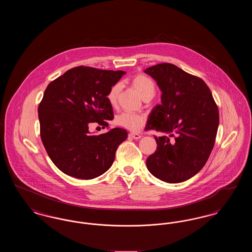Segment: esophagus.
Returning a JSON list of instances; mask_svg holds the SVG:
<instances>
[{"label": "esophagus", "mask_w": 252, "mask_h": 252, "mask_svg": "<svg viewBox=\"0 0 252 252\" xmlns=\"http://www.w3.org/2000/svg\"><path fill=\"white\" fill-rule=\"evenodd\" d=\"M128 136H129L131 139H134V140H139V139L142 138V135H140V134H138V133H129Z\"/></svg>", "instance_id": "esophagus-1"}]
</instances>
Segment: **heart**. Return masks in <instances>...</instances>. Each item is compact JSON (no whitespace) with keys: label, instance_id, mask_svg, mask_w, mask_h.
I'll use <instances>...</instances> for the list:
<instances>
[{"label":"heart","instance_id":"heart-1","mask_svg":"<svg viewBox=\"0 0 252 252\" xmlns=\"http://www.w3.org/2000/svg\"><path fill=\"white\" fill-rule=\"evenodd\" d=\"M131 84L137 93L143 97V99L147 96L154 95L155 94V84L153 80L144 75L138 74L132 78ZM121 86L119 83L114 84L108 91L107 99L110 106L114 107L117 103V98L120 92ZM115 124L119 126L125 127L131 131H137L145 124V117L144 115L132 112H123L115 118Z\"/></svg>","mask_w":252,"mask_h":252}]
</instances>
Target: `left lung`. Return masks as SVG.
<instances>
[{
    "instance_id": "left-lung-1",
    "label": "left lung",
    "mask_w": 252,
    "mask_h": 252,
    "mask_svg": "<svg viewBox=\"0 0 252 252\" xmlns=\"http://www.w3.org/2000/svg\"><path fill=\"white\" fill-rule=\"evenodd\" d=\"M144 72L161 91V104L150 112L145 129L163 133L155 137L157 150L147 158L146 166L158 180L183 182L196 175L211 155L218 108L203 80L174 64H157Z\"/></svg>"
}]
</instances>
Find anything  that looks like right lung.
<instances>
[{"instance_id": "1", "label": "right lung", "mask_w": 252, "mask_h": 252, "mask_svg": "<svg viewBox=\"0 0 252 252\" xmlns=\"http://www.w3.org/2000/svg\"><path fill=\"white\" fill-rule=\"evenodd\" d=\"M125 73L79 66L46 88L37 108L40 137L50 158L64 174L92 180L112 165L127 132L116 127L93 135L89 125L108 126L107 121L114 118L107 95Z\"/></svg>"}]
</instances>
